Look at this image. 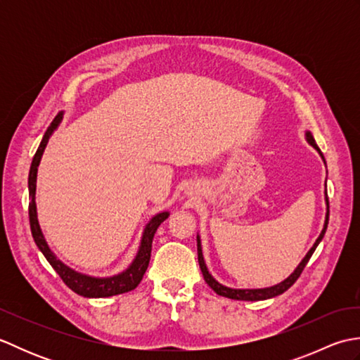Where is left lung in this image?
I'll return each instance as SVG.
<instances>
[{
  "mask_svg": "<svg viewBox=\"0 0 360 360\" xmlns=\"http://www.w3.org/2000/svg\"><path fill=\"white\" fill-rule=\"evenodd\" d=\"M307 141L314 147L319 153L320 156H322L323 162H325V158L322 155V151H320V148L317 147V143L314 141V137H312L311 131H307ZM325 201H326V217H325V224H323V229L322 232H320L319 238L316 240L314 246H312L309 249V252L307 255H304V258L300 262V264H298L295 267V271L289 275V277L286 280H283L281 283H278V285L275 286H271V288H263V289H233V288H227V286H223L221 283H218L215 278L212 277L207 266H205V262H204V257H202V248H201V240H200V235L196 236V243H198V263H200V267H201V272L204 275V280L207 285L215 290V292L218 295H223V297H227V298H233V300H246V302H257V300H266V298H272V297H277L280 294L285 292V290H288L290 286L294 285V283L297 281V278L300 277V274L303 272L304 266L308 264L309 258L312 257V254H314L316 248L319 246V243L322 241L323 235L326 232V227H328V219H330V202H328V193L325 190Z\"/></svg>",
  "mask_w": 360,
  "mask_h": 360,
  "instance_id": "8db88e82",
  "label": "left lung"
}]
</instances>
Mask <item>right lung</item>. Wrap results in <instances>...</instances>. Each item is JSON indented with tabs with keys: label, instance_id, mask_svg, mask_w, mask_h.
Returning <instances> with one entry per match:
<instances>
[{
	"label": "right lung",
	"instance_id": "obj_1",
	"mask_svg": "<svg viewBox=\"0 0 360 360\" xmlns=\"http://www.w3.org/2000/svg\"><path fill=\"white\" fill-rule=\"evenodd\" d=\"M62 119H63V112H58L56 119L52 120V124L48 127V129H46V133L40 142V147H38L35 156L32 159V165H30V172H29L30 232H32L34 241L38 246V249L43 252V255L46 257V259H48L53 269H56V272L60 275V278L65 281V285L70 289H72L75 294H79L82 297H88V298H101V297L125 294V292H128V290H133L141 283L143 274H145V271H147L148 263H150L153 236H155L160 223H164L170 213L160 212L148 221V224L143 229L141 246H139V250H137L136 258L133 259V263L128 266V269H125L124 272H120L117 275H112V277H105V278L91 277V275L80 274L77 271L71 269V267L66 266L63 262H60V259L56 257V254H53V252L49 249L48 243H46L44 236H43L40 224H38L37 205H35V188H37V172H38V165H40L43 151L46 148V145H48L51 134L56 131L57 127L60 125V122H62Z\"/></svg>",
	"mask_w": 360,
	"mask_h": 360
}]
</instances>
